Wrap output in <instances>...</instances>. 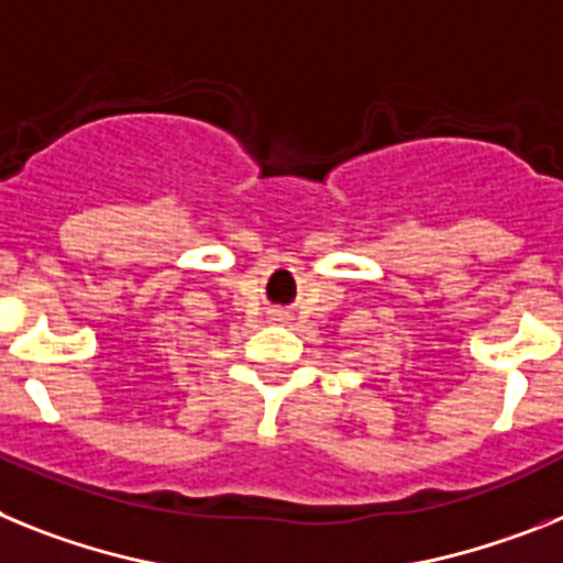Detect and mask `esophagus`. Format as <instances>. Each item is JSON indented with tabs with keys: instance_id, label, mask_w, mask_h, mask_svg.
Segmentation results:
<instances>
[{
	"instance_id": "esophagus-1",
	"label": "esophagus",
	"mask_w": 563,
	"mask_h": 563,
	"mask_svg": "<svg viewBox=\"0 0 563 563\" xmlns=\"http://www.w3.org/2000/svg\"><path fill=\"white\" fill-rule=\"evenodd\" d=\"M275 317H283V314H280V311H275Z\"/></svg>"
}]
</instances>
